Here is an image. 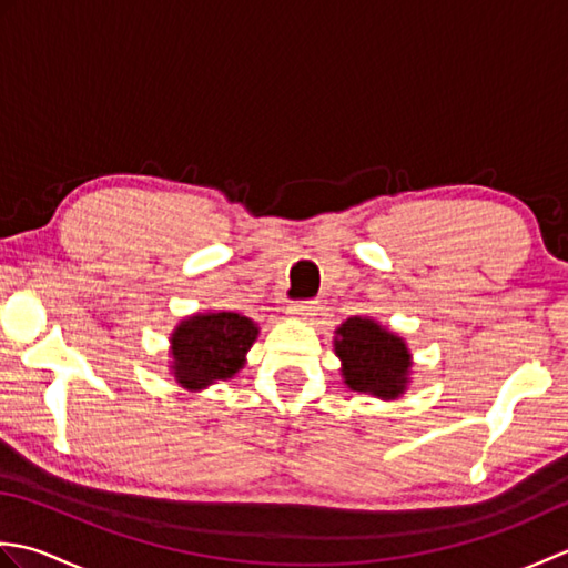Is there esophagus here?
I'll list each match as a JSON object with an SVG mask.
<instances>
[{
  "label": "esophagus",
  "mask_w": 568,
  "mask_h": 568,
  "mask_svg": "<svg viewBox=\"0 0 568 568\" xmlns=\"http://www.w3.org/2000/svg\"><path fill=\"white\" fill-rule=\"evenodd\" d=\"M287 315H293L297 320H310L317 315V303L315 300H305V303H293L287 307Z\"/></svg>",
  "instance_id": "34e87169"
}]
</instances>
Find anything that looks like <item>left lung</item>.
Listing matches in <instances>:
<instances>
[{
	"mask_svg": "<svg viewBox=\"0 0 568 568\" xmlns=\"http://www.w3.org/2000/svg\"><path fill=\"white\" fill-rule=\"evenodd\" d=\"M334 352L342 358V376L356 393L381 400L400 397L409 383L407 344L400 336L368 317H348L334 336Z\"/></svg>",
	"mask_w": 568,
	"mask_h": 568,
	"instance_id": "left-lung-1",
	"label": "left lung"
}]
</instances>
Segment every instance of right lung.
Returning <instances> with one entry per match:
<instances>
[{
	"instance_id": "right-lung-1",
	"label": "right lung",
	"mask_w": 568,
	"mask_h": 568,
	"mask_svg": "<svg viewBox=\"0 0 568 568\" xmlns=\"http://www.w3.org/2000/svg\"><path fill=\"white\" fill-rule=\"evenodd\" d=\"M256 336V324L239 312H207L183 320L171 336L175 381L187 390L229 381L244 368Z\"/></svg>"
}]
</instances>
